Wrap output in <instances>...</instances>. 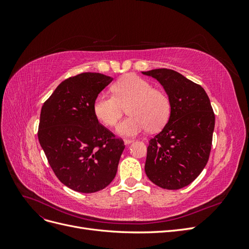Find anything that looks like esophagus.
<instances>
[{
    "mask_svg": "<svg viewBox=\"0 0 249 249\" xmlns=\"http://www.w3.org/2000/svg\"><path fill=\"white\" fill-rule=\"evenodd\" d=\"M124 144H131L132 142H134V140L133 139H129V138H125V139H124Z\"/></svg>",
    "mask_w": 249,
    "mask_h": 249,
    "instance_id": "34e87169",
    "label": "esophagus"
}]
</instances>
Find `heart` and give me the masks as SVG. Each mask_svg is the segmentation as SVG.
Wrapping results in <instances>:
<instances>
[{
	"label": "heart",
	"instance_id": "b5f03b06",
	"mask_svg": "<svg viewBox=\"0 0 249 249\" xmlns=\"http://www.w3.org/2000/svg\"><path fill=\"white\" fill-rule=\"evenodd\" d=\"M113 94L101 92L93 102L96 118L107 126H114L127 107L130 116L120 122L116 132L123 136H135L148 129L160 130L170 115L168 96L146 80L130 74L117 81Z\"/></svg>",
	"mask_w": 249,
	"mask_h": 249
}]
</instances>
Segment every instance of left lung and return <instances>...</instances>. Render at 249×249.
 <instances>
[{
  "instance_id": "1",
  "label": "left lung",
  "mask_w": 249,
  "mask_h": 249,
  "mask_svg": "<svg viewBox=\"0 0 249 249\" xmlns=\"http://www.w3.org/2000/svg\"><path fill=\"white\" fill-rule=\"evenodd\" d=\"M142 73L159 82L170 102L168 123L149 140L145 173L163 189H180L191 184L208 163L214 112L205 89L179 72L158 69Z\"/></svg>"
}]
</instances>
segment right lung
I'll return each instance as SVG.
<instances>
[{
  "label": "right lung",
  "mask_w": 249,
  "mask_h": 249,
  "mask_svg": "<svg viewBox=\"0 0 249 249\" xmlns=\"http://www.w3.org/2000/svg\"><path fill=\"white\" fill-rule=\"evenodd\" d=\"M112 78L83 72L60 83L40 112L38 140L58 179L93 193L115 178L124 143L99 124L93 102Z\"/></svg>",
  "instance_id": "right-lung-1"
}]
</instances>
